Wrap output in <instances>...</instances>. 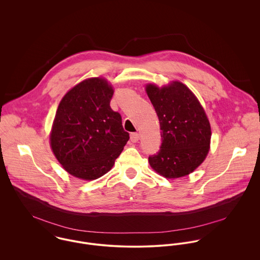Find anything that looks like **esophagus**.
<instances>
[{
  "label": "esophagus",
  "mask_w": 260,
  "mask_h": 260,
  "mask_svg": "<svg viewBox=\"0 0 260 260\" xmlns=\"http://www.w3.org/2000/svg\"><path fill=\"white\" fill-rule=\"evenodd\" d=\"M130 140L134 143H136L139 140V134L138 133H131L130 135Z\"/></svg>",
  "instance_id": "1"
}]
</instances>
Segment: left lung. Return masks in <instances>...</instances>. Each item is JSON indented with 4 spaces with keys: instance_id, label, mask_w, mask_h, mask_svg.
Instances as JSON below:
<instances>
[{
    "instance_id": "1",
    "label": "left lung",
    "mask_w": 260,
    "mask_h": 260,
    "mask_svg": "<svg viewBox=\"0 0 260 260\" xmlns=\"http://www.w3.org/2000/svg\"><path fill=\"white\" fill-rule=\"evenodd\" d=\"M157 113L162 143L149 156L151 167L166 178H178L193 172L205 159L211 138L206 114L195 95L180 82L163 88L146 87Z\"/></svg>"
}]
</instances>
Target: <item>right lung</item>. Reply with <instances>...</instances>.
Returning a JSON list of instances; mask_svg holds the SVG:
<instances>
[{
  "mask_svg": "<svg viewBox=\"0 0 260 260\" xmlns=\"http://www.w3.org/2000/svg\"><path fill=\"white\" fill-rule=\"evenodd\" d=\"M113 93L106 80L91 78L76 85L59 104L51 147L75 177L94 180L106 174L129 140L121 115L110 107Z\"/></svg>",
  "mask_w": 260,
  "mask_h": 260,
  "instance_id": "obj_1",
  "label": "right lung"
}]
</instances>
